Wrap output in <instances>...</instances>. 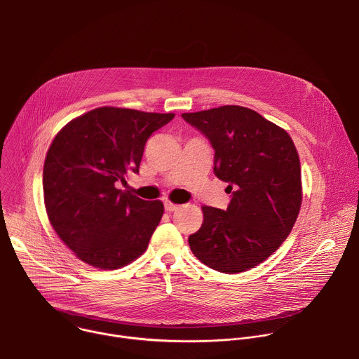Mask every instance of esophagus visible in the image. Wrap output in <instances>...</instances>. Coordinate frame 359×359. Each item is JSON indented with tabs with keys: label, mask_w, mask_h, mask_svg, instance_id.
I'll return each instance as SVG.
<instances>
[{
	"label": "esophagus",
	"mask_w": 359,
	"mask_h": 359,
	"mask_svg": "<svg viewBox=\"0 0 359 359\" xmlns=\"http://www.w3.org/2000/svg\"><path fill=\"white\" fill-rule=\"evenodd\" d=\"M165 209H166V212H169V213H170V212H175V210L179 209V204H175V203L166 200V201H165Z\"/></svg>",
	"instance_id": "obj_1"
}]
</instances>
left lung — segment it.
<instances>
[{"label":"left lung","instance_id":"8db88e82","mask_svg":"<svg viewBox=\"0 0 359 359\" xmlns=\"http://www.w3.org/2000/svg\"><path fill=\"white\" fill-rule=\"evenodd\" d=\"M213 144L215 175L233 190L227 210L203 206L189 237L208 267L237 274L259 266L284 243L302 201L301 165L291 136L252 109L224 105L182 114Z\"/></svg>","mask_w":359,"mask_h":359}]
</instances>
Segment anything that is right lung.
<instances>
[{
  "instance_id": "right-lung-1",
  "label": "right lung",
  "mask_w": 359,
  "mask_h": 359,
  "mask_svg": "<svg viewBox=\"0 0 359 359\" xmlns=\"http://www.w3.org/2000/svg\"><path fill=\"white\" fill-rule=\"evenodd\" d=\"M173 118L102 107L68 122L50 143L42 172L46 216L83 263L116 270L146 251L163 203L142 200L118 183L139 172L147 139Z\"/></svg>"
}]
</instances>
